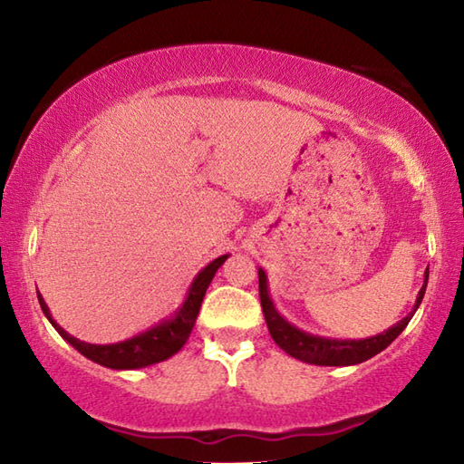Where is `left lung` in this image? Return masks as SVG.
Wrapping results in <instances>:
<instances>
[{
  "label": "left lung",
  "instance_id": "8db88e82",
  "mask_svg": "<svg viewBox=\"0 0 464 464\" xmlns=\"http://www.w3.org/2000/svg\"><path fill=\"white\" fill-rule=\"evenodd\" d=\"M427 281H429V271H425V285H422L417 303L412 311L407 314L405 319H401L397 324H392L391 329L382 331L381 334H374L369 339H359V341H339V339H324L317 337V334L304 333L297 327H293L289 321H285L279 311L275 309L271 301L269 287H267V275L263 269H259V297H261V307L265 321H267V329L271 333L273 341L279 344V347L291 354V357L299 359L309 364H321V367H347V364H359L367 361L374 354L387 349L389 344L395 341L399 334L405 331L412 314L419 309V304L425 297L427 291Z\"/></svg>",
  "mask_w": 464,
  "mask_h": 464
}]
</instances>
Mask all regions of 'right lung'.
Here are the masks:
<instances>
[{
    "label": "right lung",
    "mask_w": 464,
    "mask_h": 464,
    "mask_svg": "<svg viewBox=\"0 0 464 464\" xmlns=\"http://www.w3.org/2000/svg\"><path fill=\"white\" fill-rule=\"evenodd\" d=\"M227 257H229V255H221V257H217L215 261L207 265L205 269L199 271V275L193 279L189 291H187V297L179 307V311H177L171 319L155 324V327L147 329L145 333L135 334L131 339L113 343V344H92V343L72 337V334L63 331L53 321L42 295H37V299H39V304H42L44 314L49 319V323L53 324L55 331L62 334L72 347L80 351L83 357H87L93 362H100L103 367H110V369H120V371L141 369L173 357V354L187 343L195 327L197 314H199L205 291L213 281L217 269L221 267Z\"/></svg>",
    "instance_id": "add662e5"
}]
</instances>
